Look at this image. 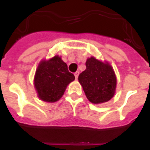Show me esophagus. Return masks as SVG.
Masks as SVG:
<instances>
[{"label": "esophagus", "mask_w": 150, "mask_h": 150, "mask_svg": "<svg viewBox=\"0 0 150 150\" xmlns=\"http://www.w3.org/2000/svg\"><path fill=\"white\" fill-rule=\"evenodd\" d=\"M74 76H75V78H76V79H77L78 76H79V71H76V72L74 73Z\"/></svg>", "instance_id": "34e87169"}]
</instances>
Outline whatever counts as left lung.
Masks as SVG:
<instances>
[{
  "label": "left lung",
  "instance_id": "obj_1",
  "mask_svg": "<svg viewBox=\"0 0 150 150\" xmlns=\"http://www.w3.org/2000/svg\"><path fill=\"white\" fill-rule=\"evenodd\" d=\"M86 65V69L79 74L78 79L88 100L95 104L110 100L116 87V75L110 64L91 57Z\"/></svg>",
  "mask_w": 150,
  "mask_h": 150
}]
</instances>
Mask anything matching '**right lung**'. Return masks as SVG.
<instances>
[{
    "label": "right lung",
    "mask_w": 150,
    "mask_h": 150,
    "mask_svg": "<svg viewBox=\"0 0 150 150\" xmlns=\"http://www.w3.org/2000/svg\"><path fill=\"white\" fill-rule=\"evenodd\" d=\"M74 79L75 76L68 71L67 64L55 55L50 60L40 62L34 76V87L39 98L53 103L62 98L67 85Z\"/></svg>",
    "instance_id": "add662e5"
}]
</instances>
